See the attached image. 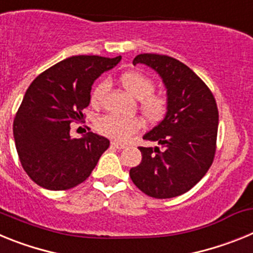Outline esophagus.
<instances>
[{
	"label": "esophagus",
	"instance_id": "1",
	"mask_svg": "<svg viewBox=\"0 0 253 253\" xmlns=\"http://www.w3.org/2000/svg\"><path fill=\"white\" fill-rule=\"evenodd\" d=\"M111 146L115 147V148H118V149L126 148V144H124V143H120V142H115V140H113V142H111Z\"/></svg>",
	"mask_w": 253,
	"mask_h": 253
}]
</instances>
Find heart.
I'll return each mask as SVG.
<instances>
[{"label": "heart", "mask_w": 253, "mask_h": 253, "mask_svg": "<svg viewBox=\"0 0 253 253\" xmlns=\"http://www.w3.org/2000/svg\"><path fill=\"white\" fill-rule=\"evenodd\" d=\"M119 81L125 90L139 100L140 111L149 123H158L166 116L169 104V97L163 93L153 92L156 84L151 77L138 71H128L120 75ZM107 88V81H100L95 84L90 93L91 106H101ZM142 128L143 123L139 118H122L113 114L101 116L96 122V129L100 134L120 142L129 139Z\"/></svg>", "instance_id": "obj_1"}]
</instances>
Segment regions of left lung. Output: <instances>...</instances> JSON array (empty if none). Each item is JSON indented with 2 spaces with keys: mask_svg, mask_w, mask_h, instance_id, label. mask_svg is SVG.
<instances>
[{
  "mask_svg": "<svg viewBox=\"0 0 253 253\" xmlns=\"http://www.w3.org/2000/svg\"><path fill=\"white\" fill-rule=\"evenodd\" d=\"M157 71L167 88L169 111L143 139L162 149L139 147L142 162L130 169L131 181L156 199H169L193 189L210 169L216 151L219 114L209 87L186 64L169 55L144 53L133 64Z\"/></svg>",
  "mask_w": 253,
  "mask_h": 253,
  "instance_id": "obj_1",
  "label": "left lung"
}]
</instances>
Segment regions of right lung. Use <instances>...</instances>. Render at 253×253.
Here are the masks:
<instances>
[{
    "label": "right lung",
    "instance_id": "1",
    "mask_svg": "<svg viewBox=\"0 0 253 253\" xmlns=\"http://www.w3.org/2000/svg\"><path fill=\"white\" fill-rule=\"evenodd\" d=\"M122 57L75 55L51 66L26 90L13 119V138L24 171L44 189L60 191L82 184L110 142L95 133L71 138L81 122L93 81Z\"/></svg>",
    "mask_w": 253,
    "mask_h": 253
}]
</instances>
